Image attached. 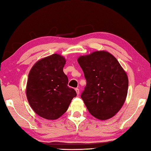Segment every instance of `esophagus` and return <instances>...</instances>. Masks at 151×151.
<instances>
[{
	"label": "esophagus",
	"mask_w": 151,
	"mask_h": 151,
	"mask_svg": "<svg viewBox=\"0 0 151 151\" xmlns=\"http://www.w3.org/2000/svg\"><path fill=\"white\" fill-rule=\"evenodd\" d=\"M76 93H77V95H78L79 94V93H80L79 88H76Z\"/></svg>",
	"instance_id": "obj_1"
}]
</instances>
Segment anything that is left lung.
Instances as JSON below:
<instances>
[{
    "label": "left lung",
    "instance_id": "1",
    "mask_svg": "<svg viewBox=\"0 0 151 151\" xmlns=\"http://www.w3.org/2000/svg\"><path fill=\"white\" fill-rule=\"evenodd\" d=\"M78 61L83 69L86 85L81 98L95 118L108 120L122 108L128 90V77L118 60L106 50L81 56Z\"/></svg>",
    "mask_w": 151,
    "mask_h": 151
}]
</instances>
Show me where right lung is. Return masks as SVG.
I'll return each mask as SVG.
<instances>
[{
	"instance_id": "right-lung-1",
	"label": "right lung",
	"mask_w": 151,
	"mask_h": 151,
	"mask_svg": "<svg viewBox=\"0 0 151 151\" xmlns=\"http://www.w3.org/2000/svg\"><path fill=\"white\" fill-rule=\"evenodd\" d=\"M65 58L54 54L38 60L28 76L26 96L36 114L47 120H56L67 111L76 91L68 86L63 72Z\"/></svg>"
}]
</instances>
